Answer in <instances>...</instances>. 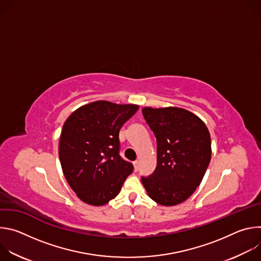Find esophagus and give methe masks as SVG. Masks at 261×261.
I'll list each match as a JSON object with an SVG mask.
<instances>
[{
    "instance_id": "1",
    "label": "esophagus",
    "mask_w": 261,
    "mask_h": 261,
    "mask_svg": "<svg viewBox=\"0 0 261 261\" xmlns=\"http://www.w3.org/2000/svg\"><path fill=\"white\" fill-rule=\"evenodd\" d=\"M133 165H134V169H135V170H138V167H139V161H137V160H136V161H134V162H133Z\"/></svg>"
}]
</instances>
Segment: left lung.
Returning <instances> with one entry per match:
<instances>
[{
	"label": "left lung",
	"instance_id": "obj_1",
	"mask_svg": "<svg viewBox=\"0 0 261 261\" xmlns=\"http://www.w3.org/2000/svg\"><path fill=\"white\" fill-rule=\"evenodd\" d=\"M142 115L157 139V167L141 177L143 187L161 205L179 204L195 192L210 164L208 129L184 108L143 107Z\"/></svg>",
	"mask_w": 261,
	"mask_h": 261
}]
</instances>
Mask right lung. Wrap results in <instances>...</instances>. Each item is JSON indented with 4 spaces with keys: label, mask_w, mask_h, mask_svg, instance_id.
Returning a JSON list of instances; mask_svg holds the SVG:
<instances>
[{
    "label": "right lung",
    "mask_w": 261,
    "mask_h": 261,
    "mask_svg": "<svg viewBox=\"0 0 261 261\" xmlns=\"http://www.w3.org/2000/svg\"><path fill=\"white\" fill-rule=\"evenodd\" d=\"M136 104L95 101L81 106L64 123L59 143L63 173L77 197L100 206L121 191L133 165L119 154L122 126Z\"/></svg>",
    "instance_id": "right-lung-1"
}]
</instances>
